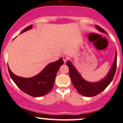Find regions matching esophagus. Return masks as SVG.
<instances>
[{"label":"esophagus","mask_w":123,"mask_h":123,"mask_svg":"<svg viewBox=\"0 0 123 123\" xmlns=\"http://www.w3.org/2000/svg\"><path fill=\"white\" fill-rule=\"evenodd\" d=\"M62 57H63V61H64V63H66V62L67 61V60H68V57H67L66 55H64V56H63Z\"/></svg>","instance_id":"1"}]
</instances>
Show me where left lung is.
<instances>
[{"label": "left lung", "mask_w": 123, "mask_h": 123, "mask_svg": "<svg viewBox=\"0 0 123 123\" xmlns=\"http://www.w3.org/2000/svg\"><path fill=\"white\" fill-rule=\"evenodd\" d=\"M95 27L99 32L107 35V33L101 27L96 25H95ZM66 64L69 68V73L72 83L77 91L84 96L91 97L98 95L100 92H102L109 85L113 79L116 70L117 52L116 50L113 63L107 75L102 80L96 82H89L84 79L75 66L73 65V63L70 60L67 62Z\"/></svg>", "instance_id": "1"}]
</instances>
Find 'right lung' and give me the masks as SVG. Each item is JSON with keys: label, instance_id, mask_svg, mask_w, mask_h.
I'll return each instance as SVG.
<instances>
[{"label": "right lung", "instance_id": "obj_1", "mask_svg": "<svg viewBox=\"0 0 123 123\" xmlns=\"http://www.w3.org/2000/svg\"><path fill=\"white\" fill-rule=\"evenodd\" d=\"M32 28V25L26 27L20 34ZM64 63L62 57L57 61L49 63L39 74L30 78H24L15 75L8 66L11 78L23 92L34 97H41L49 93L53 88L56 74Z\"/></svg>", "mask_w": 123, "mask_h": 123}]
</instances>
